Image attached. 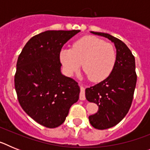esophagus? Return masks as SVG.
<instances>
[{
    "label": "esophagus",
    "instance_id": "esophagus-1",
    "mask_svg": "<svg viewBox=\"0 0 150 150\" xmlns=\"http://www.w3.org/2000/svg\"><path fill=\"white\" fill-rule=\"evenodd\" d=\"M79 100H86V95H85V89L83 86H81V90L79 93Z\"/></svg>",
    "mask_w": 150,
    "mask_h": 150
}]
</instances>
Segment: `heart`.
Masks as SVG:
<instances>
[{
	"label": "heart",
	"instance_id": "b5f03b06",
	"mask_svg": "<svg viewBox=\"0 0 150 150\" xmlns=\"http://www.w3.org/2000/svg\"><path fill=\"white\" fill-rule=\"evenodd\" d=\"M60 61L65 72L72 75L83 66L92 81H101L114 68L116 51L114 46L94 36L84 37L72 45L71 50H62Z\"/></svg>",
	"mask_w": 150,
	"mask_h": 150
}]
</instances>
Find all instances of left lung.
I'll return each instance as SVG.
<instances>
[{"label":"left lung","mask_w":150,"mask_h":150,"mask_svg":"<svg viewBox=\"0 0 150 150\" xmlns=\"http://www.w3.org/2000/svg\"><path fill=\"white\" fill-rule=\"evenodd\" d=\"M91 33L108 38L116 48V61L109 76L86 89V98L98 104V110L88 116L90 123L100 130L112 128L126 116L132 106L137 83L135 59L128 46L105 33Z\"/></svg>","instance_id":"8db88e82"}]
</instances>
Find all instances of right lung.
I'll return each instance as SVG.
<instances>
[{
  "instance_id": "right-lung-1",
  "label": "right lung",
  "mask_w": 150,
  "mask_h": 150,
  "mask_svg": "<svg viewBox=\"0 0 150 150\" xmlns=\"http://www.w3.org/2000/svg\"><path fill=\"white\" fill-rule=\"evenodd\" d=\"M79 30H46L30 38L19 54L14 78L19 104L34 121L49 128L65 121L79 99L78 83L63 76L62 46Z\"/></svg>"
}]
</instances>
